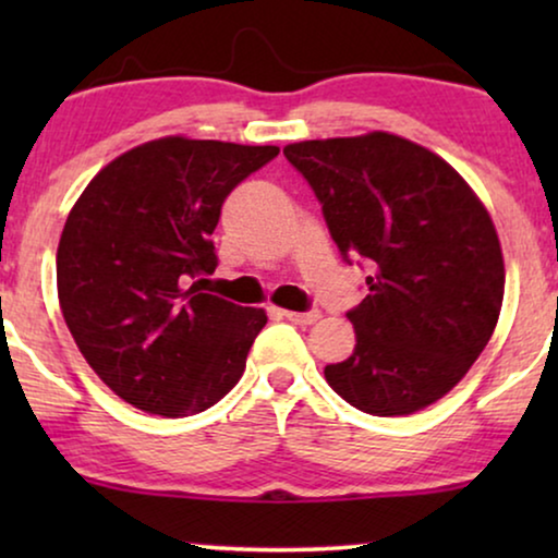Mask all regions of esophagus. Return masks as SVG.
Wrapping results in <instances>:
<instances>
[{"instance_id": "esophagus-1", "label": "esophagus", "mask_w": 558, "mask_h": 558, "mask_svg": "<svg viewBox=\"0 0 558 558\" xmlns=\"http://www.w3.org/2000/svg\"><path fill=\"white\" fill-rule=\"evenodd\" d=\"M281 315H284L289 323H294V325H315L319 319L317 310H310V312H289V310H284Z\"/></svg>"}]
</instances>
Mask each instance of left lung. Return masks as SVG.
<instances>
[{
	"mask_svg": "<svg viewBox=\"0 0 558 558\" xmlns=\"http://www.w3.org/2000/svg\"><path fill=\"white\" fill-rule=\"evenodd\" d=\"M340 256L365 264L355 350L325 368L350 407L407 416L464 378L498 325L506 266L485 205L434 151L388 132L287 144Z\"/></svg>",
	"mask_w": 558,
	"mask_h": 558,
	"instance_id": "8db88e82",
	"label": "left lung"
}]
</instances>
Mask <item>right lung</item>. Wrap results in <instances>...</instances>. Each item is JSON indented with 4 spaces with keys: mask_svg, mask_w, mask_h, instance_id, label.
<instances>
[{
    "mask_svg": "<svg viewBox=\"0 0 558 558\" xmlns=\"http://www.w3.org/2000/svg\"><path fill=\"white\" fill-rule=\"evenodd\" d=\"M279 147L165 136L88 182L58 243V300L75 345L119 399L193 416L239 384L266 312L201 292L228 193Z\"/></svg>",
    "mask_w": 558,
    "mask_h": 558,
    "instance_id": "obj_1",
    "label": "right lung"
}]
</instances>
